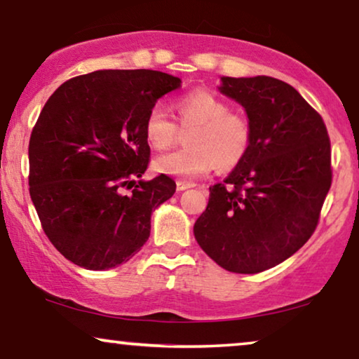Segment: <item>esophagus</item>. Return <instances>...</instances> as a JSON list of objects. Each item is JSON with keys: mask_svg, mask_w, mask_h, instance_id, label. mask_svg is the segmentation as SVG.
Instances as JSON below:
<instances>
[{"mask_svg": "<svg viewBox=\"0 0 359 359\" xmlns=\"http://www.w3.org/2000/svg\"><path fill=\"white\" fill-rule=\"evenodd\" d=\"M195 187V184L187 182V180H177V192H184V190Z\"/></svg>", "mask_w": 359, "mask_h": 359, "instance_id": "1", "label": "esophagus"}]
</instances>
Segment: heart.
<instances>
[{
  "label": "heart",
  "instance_id": "heart-1",
  "mask_svg": "<svg viewBox=\"0 0 359 359\" xmlns=\"http://www.w3.org/2000/svg\"><path fill=\"white\" fill-rule=\"evenodd\" d=\"M179 123L187 136V149L156 157V172L177 179H197L208 174L215 164L229 169L243 161L251 146V124L245 116L229 113L228 103L213 93L197 90L175 104ZM144 135L151 147L167 149L177 137V126L164 107L156 104L147 113Z\"/></svg>",
  "mask_w": 359,
  "mask_h": 359
}]
</instances>
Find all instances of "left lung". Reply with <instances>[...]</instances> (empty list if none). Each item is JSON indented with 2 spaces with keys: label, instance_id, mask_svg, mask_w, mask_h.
<instances>
[{
  "label": "left lung",
  "instance_id": "left-lung-1",
  "mask_svg": "<svg viewBox=\"0 0 359 359\" xmlns=\"http://www.w3.org/2000/svg\"><path fill=\"white\" fill-rule=\"evenodd\" d=\"M219 82V93L245 108L251 146L223 184L210 187L194 235L223 269L256 274L312 236L332 185L330 140L322 116L283 80L257 75Z\"/></svg>",
  "mask_w": 359,
  "mask_h": 359
}]
</instances>
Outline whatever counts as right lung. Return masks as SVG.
<instances>
[{
	"label": "right lung",
	"instance_id": "right-lung-1",
	"mask_svg": "<svg viewBox=\"0 0 359 359\" xmlns=\"http://www.w3.org/2000/svg\"><path fill=\"white\" fill-rule=\"evenodd\" d=\"M180 83L157 70H97L47 100L29 141V194L47 238L74 264L113 269L144 246L152 212L175 192L164 174L141 179L144 121Z\"/></svg>",
	"mask_w": 359,
	"mask_h": 359
}]
</instances>
